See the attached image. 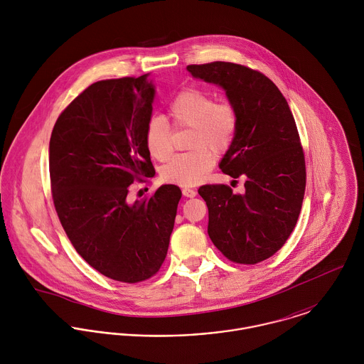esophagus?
I'll list each match as a JSON object with an SVG mask.
<instances>
[{
  "mask_svg": "<svg viewBox=\"0 0 364 364\" xmlns=\"http://www.w3.org/2000/svg\"><path fill=\"white\" fill-rule=\"evenodd\" d=\"M182 193H183L185 198H195V196L198 195V192H196L195 189H189V188H185V189L182 191Z\"/></svg>",
  "mask_w": 364,
  "mask_h": 364,
  "instance_id": "obj_1",
  "label": "esophagus"
}]
</instances>
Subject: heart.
<instances>
[{
    "instance_id": "1",
    "label": "heart",
    "mask_w": 364,
    "mask_h": 364,
    "mask_svg": "<svg viewBox=\"0 0 364 364\" xmlns=\"http://www.w3.org/2000/svg\"><path fill=\"white\" fill-rule=\"evenodd\" d=\"M175 126L192 129L191 153L172 156L159 171L161 179L178 186H193L205 179L213 168L214 154L225 153L235 136L238 116L230 102L217 104L214 98L200 90L182 91L171 105ZM149 154L158 161L166 159L171 151V127L165 117L154 114L144 130Z\"/></svg>"
}]
</instances>
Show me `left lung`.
Returning <instances> with one entry per match:
<instances>
[{
  "label": "left lung",
  "mask_w": 364,
  "mask_h": 364,
  "mask_svg": "<svg viewBox=\"0 0 364 364\" xmlns=\"http://www.w3.org/2000/svg\"><path fill=\"white\" fill-rule=\"evenodd\" d=\"M186 70L223 88L238 116L234 140L218 166L234 179L244 178L245 191L199 188L208 208V237L232 262L267 259L290 237L304 199L306 161L293 113L279 88L248 67L214 61Z\"/></svg>",
  "instance_id": "1"
}]
</instances>
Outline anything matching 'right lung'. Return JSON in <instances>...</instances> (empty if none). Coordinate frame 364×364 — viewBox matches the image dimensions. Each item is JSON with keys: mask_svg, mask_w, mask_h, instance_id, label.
Masks as SVG:
<instances>
[{"mask_svg": "<svg viewBox=\"0 0 364 364\" xmlns=\"http://www.w3.org/2000/svg\"><path fill=\"white\" fill-rule=\"evenodd\" d=\"M139 78L98 81L58 116L50 137L53 202L77 252L117 282L154 276L166 257L182 192L162 185L130 202L134 179L156 173L144 141L156 85Z\"/></svg>", "mask_w": 364, "mask_h": 364, "instance_id": "1", "label": "right lung"}]
</instances>
